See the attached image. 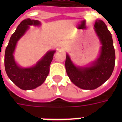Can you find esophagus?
<instances>
[{"mask_svg": "<svg viewBox=\"0 0 122 122\" xmlns=\"http://www.w3.org/2000/svg\"><path fill=\"white\" fill-rule=\"evenodd\" d=\"M61 48H63V49H64V48H65V44H63V45L61 46Z\"/></svg>", "mask_w": 122, "mask_h": 122, "instance_id": "1", "label": "esophagus"}]
</instances>
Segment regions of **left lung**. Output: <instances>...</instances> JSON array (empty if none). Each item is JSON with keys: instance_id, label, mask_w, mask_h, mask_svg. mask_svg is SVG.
<instances>
[{"instance_id": "8db88e82", "label": "left lung", "mask_w": 122, "mask_h": 122, "mask_svg": "<svg viewBox=\"0 0 122 122\" xmlns=\"http://www.w3.org/2000/svg\"><path fill=\"white\" fill-rule=\"evenodd\" d=\"M94 27L102 45L99 57L86 66H76L68 53L65 60V69L71 81L83 90H95L103 84L110 77L115 65V50L111 33L102 20H96Z\"/></svg>"}]
</instances>
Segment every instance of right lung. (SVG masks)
<instances>
[{
    "mask_svg": "<svg viewBox=\"0 0 122 122\" xmlns=\"http://www.w3.org/2000/svg\"><path fill=\"white\" fill-rule=\"evenodd\" d=\"M38 20L26 19L20 23L9 40L4 55V66L6 74L13 83L23 90H30L42 85L48 76L50 65L56 50H50L38 61L35 66L29 68L20 66L15 61L14 53L18 40L29 30V26H40Z\"/></svg>",
    "mask_w": 122,
    "mask_h": 122,
    "instance_id": "1",
    "label": "right lung"
}]
</instances>
